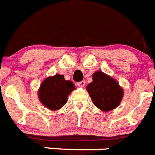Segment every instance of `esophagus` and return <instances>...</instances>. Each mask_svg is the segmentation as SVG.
<instances>
[{
    "instance_id": "1",
    "label": "esophagus",
    "mask_w": 155,
    "mask_h": 155,
    "mask_svg": "<svg viewBox=\"0 0 155 155\" xmlns=\"http://www.w3.org/2000/svg\"><path fill=\"white\" fill-rule=\"evenodd\" d=\"M85 81H81L80 82H78L77 83V85L78 87H84L85 85Z\"/></svg>"
}]
</instances>
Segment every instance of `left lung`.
<instances>
[{
    "instance_id": "1",
    "label": "left lung",
    "mask_w": 155,
    "mask_h": 155,
    "mask_svg": "<svg viewBox=\"0 0 155 155\" xmlns=\"http://www.w3.org/2000/svg\"><path fill=\"white\" fill-rule=\"evenodd\" d=\"M91 99L102 111H110L121 103L124 92L117 81L102 71L92 74V81L86 87Z\"/></svg>"
}]
</instances>
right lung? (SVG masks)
<instances>
[{"label": "right lung", "instance_id": "1", "mask_svg": "<svg viewBox=\"0 0 155 155\" xmlns=\"http://www.w3.org/2000/svg\"><path fill=\"white\" fill-rule=\"evenodd\" d=\"M75 88L71 81L64 76L55 74L43 81L38 90V97L42 104L51 110H57L67 104V97Z\"/></svg>", "mask_w": 155, "mask_h": 155}]
</instances>
